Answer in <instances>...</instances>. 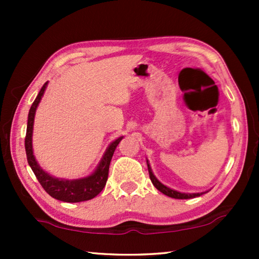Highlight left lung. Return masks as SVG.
<instances>
[{
	"label": "left lung",
	"instance_id": "1",
	"mask_svg": "<svg viewBox=\"0 0 259 259\" xmlns=\"http://www.w3.org/2000/svg\"><path fill=\"white\" fill-rule=\"evenodd\" d=\"M147 168H148V174H150V178L153 183V185H154L157 190L160 192L163 193V194L170 196V198H174V199H191V198H196V196H200L202 193H193V194H186V193H181V192H177V191H174L171 188L164 186L163 184H161L157 179L155 178L154 175L152 172V169L150 166V163H148L147 161Z\"/></svg>",
	"mask_w": 259,
	"mask_h": 259
}]
</instances>
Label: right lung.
<instances>
[{
    "label": "right lung",
    "instance_id": "add662e5",
    "mask_svg": "<svg viewBox=\"0 0 259 259\" xmlns=\"http://www.w3.org/2000/svg\"><path fill=\"white\" fill-rule=\"evenodd\" d=\"M48 82H46L43 87L41 88L40 93H38L37 97L35 98L34 103L30 106L29 113H28V121H27V130H26V137H25V150L26 155H27V161L30 168H32L33 172L36 176L38 183L41 186L45 188V191L52 198L57 200L64 201V202H82V201H88L94 199L97 196L103 188L106 185L107 178H108V169L109 163H111L112 156L114 154L116 146L123 137L117 138L116 140L108 146L107 151L105 152L102 161L96 169V171L89 177L82 178V179H75V181H67V179H59L55 178L43 171L37 164L36 160L33 155V148H32V134H33V123H34V116L35 111L40 100L42 98L45 90L47 88Z\"/></svg>",
    "mask_w": 259,
    "mask_h": 259
}]
</instances>
